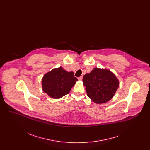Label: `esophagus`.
Here are the masks:
<instances>
[{
    "label": "esophagus",
    "instance_id": "obj_1",
    "mask_svg": "<svg viewBox=\"0 0 150 150\" xmlns=\"http://www.w3.org/2000/svg\"><path fill=\"white\" fill-rule=\"evenodd\" d=\"M82 79H83V76H80V77L78 78L79 80H82Z\"/></svg>",
    "mask_w": 150,
    "mask_h": 150
}]
</instances>
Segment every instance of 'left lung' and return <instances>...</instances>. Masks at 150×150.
<instances>
[{
  "mask_svg": "<svg viewBox=\"0 0 150 150\" xmlns=\"http://www.w3.org/2000/svg\"><path fill=\"white\" fill-rule=\"evenodd\" d=\"M87 96L94 103H106L114 96L119 86L116 75L108 69L95 67L83 79Z\"/></svg>",
  "mask_w": 150,
  "mask_h": 150,
  "instance_id": "left-lung-1",
  "label": "left lung"
}]
</instances>
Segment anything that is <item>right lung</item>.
<instances>
[{"instance_id":"right-lung-1","label":"right lung","mask_w":150,"mask_h":150,"mask_svg":"<svg viewBox=\"0 0 150 150\" xmlns=\"http://www.w3.org/2000/svg\"><path fill=\"white\" fill-rule=\"evenodd\" d=\"M77 81L73 72L67 71L63 67H59L44 75L42 89L50 98L59 99L69 93Z\"/></svg>"}]
</instances>
